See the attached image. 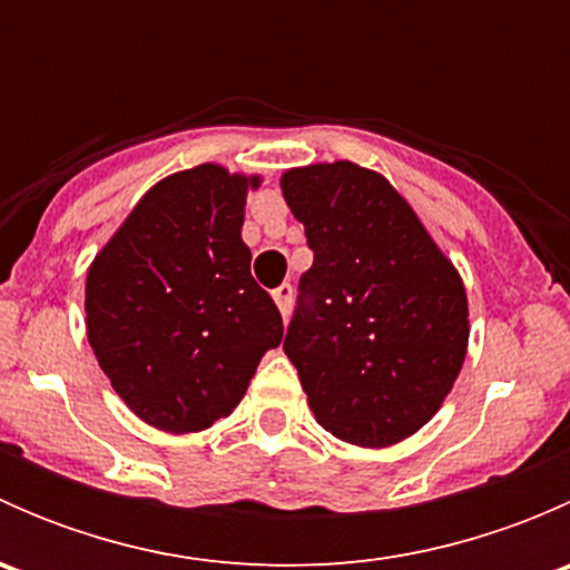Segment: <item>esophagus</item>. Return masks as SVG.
<instances>
[{
  "instance_id": "34e87169",
  "label": "esophagus",
  "mask_w": 570,
  "mask_h": 570,
  "mask_svg": "<svg viewBox=\"0 0 570 570\" xmlns=\"http://www.w3.org/2000/svg\"><path fill=\"white\" fill-rule=\"evenodd\" d=\"M273 301L275 306H278L281 317H289V308H292V284H281L278 289L273 292Z\"/></svg>"
}]
</instances>
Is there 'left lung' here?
Masks as SVG:
<instances>
[{
	"label": "left lung",
	"mask_w": 570,
	"mask_h": 570,
	"mask_svg": "<svg viewBox=\"0 0 570 570\" xmlns=\"http://www.w3.org/2000/svg\"><path fill=\"white\" fill-rule=\"evenodd\" d=\"M281 189L314 250L284 338L308 407L347 444H400L461 375V273L375 170L347 159L306 165L286 170Z\"/></svg>",
	"instance_id": "left-lung-1"
}]
</instances>
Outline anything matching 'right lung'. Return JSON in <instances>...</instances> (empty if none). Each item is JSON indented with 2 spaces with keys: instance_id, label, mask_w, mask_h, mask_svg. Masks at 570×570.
<instances>
[{
  "instance_id": "add662e5",
  "label": "right lung",
  "mask_w": 570,
  "mask_h": 570,
  "mask_svg": "<svg viewBox=\"0 0 570 570\" xmlns=\"http://www.w3.org/2000/svg\"><path fill=\"white\" fill-rule=\"evenodd\" d=\"M258 184L215 163L163 178L88 269L90 347L129 411L165 433L228 416L284 338L243 243L245 198Z\"/></svg>"
}]
</instances>
